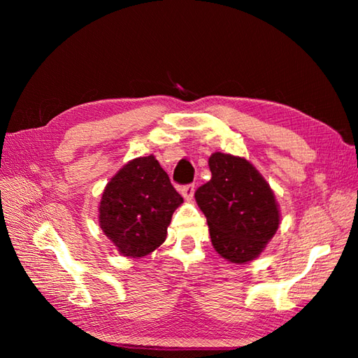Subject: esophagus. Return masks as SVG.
Listing matches in <instances>:
<instances>
[{
    "mask_svg": "<svg viewBox=\"0 0 358 358\" xmlns=\"http://www.w3.org/2000/svg\"><path fill=\"white\" fill-rule=\"evenodd\" d=\"M194 189H196L194 185H185V186L180 187V192L185 199H191L194 196Z\"/></svg>",
    "mask_w": 358,
    "mask_h": 358,
    "instance_id": "34e87169",
    "label": "esophagus"
}]
</instances>
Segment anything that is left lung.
<instances>
[{"label":"left lung","instance_id":"1","mask_svg":"<svg viewBox=\"0 0 358 358\" xmlns=\"http://www.w3.org/2000/svg\"><path fill=\"white\" fill-rule=\"evenodd\" d=\"M211 180L196 191L215 250L234 264L256 259L280 226L275 194L243 157L213 153Z\"/></svg>","mask_w":358,"mask_h":358}]
</instances>
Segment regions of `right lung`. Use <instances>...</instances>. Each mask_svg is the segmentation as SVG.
<instances>
[{"instance_id":"right-lung-1","label":"right lung","mask_w":358,"mask_h":358,"mask_svg":"<svg viewBox=\"0 0 358 358\" xmlns=\"http://www.w3.org/2000/svg\"><path fill=\"white\" fill-rule=\"evenodd\" d=\"M181 202L155 156L137 157L120 169L102 192L101 229L123 256L143 257L164 243Z\"/></svg>"}]
</instances>
